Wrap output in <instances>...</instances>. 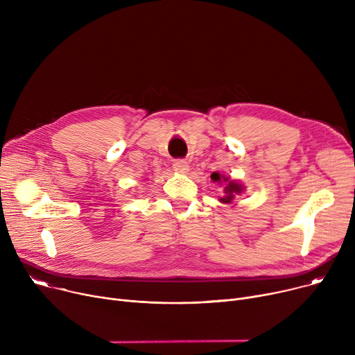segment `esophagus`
Returning a JSON list of instances; mask_svg holds the SVG:
<instances>
[{"mask_svg":"<svg viewBox=\"0 0 355 355\" xmlns=\"http://www.w3.org/2000/svg\"><path fill=\"white\" fill-rule=\"evenodd\" d=\"M173 169L179 173H186L189 171V163L186 159H176L173 162Z\"/></svg>","mask_w":355,"mask_h":355,"instance_id":"1","label":"esophagus"}]
</instances>
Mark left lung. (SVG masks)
Wrapping results in <instances>:
<instances>
[{"mask_svg": "<svg viewBox=\"0 0 355 355\" xmlns=\"http://www.w3.org/2000/svg\"><path fill=\"white\" fill-rule=\"evenodd\" d=\"M210 178H211L213 182H217V183H222L223 180L227 182V184H226V187H225V192H223V198H220V202H223V203H232L233 199H234L239 193H241V190H243L241 184L236 183L234 180H230L229 178L222 176L220 173H217V172H213Z\"/></svg>", "mask_w": 355, "mask_h": 355, "instance_id": "8db88e82", "label": "left lung"}]
</instances>
